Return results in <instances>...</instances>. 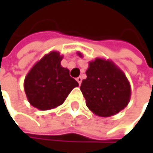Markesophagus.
<instances>
[{"label":"esophagus","instance_id":"esophagus-1","mask_svg":"<svg viewBox=\"0 0 153 153\" xmlns=\"http://www.w3.org/2000/svg\"><path fill=\"white\" fill-rule=\"evenodd\" d=\"M76 80L78 81V83H79V84L80 85V84H81V81H82V78H81L80 76L78 77V78H76Z\"/></svg>","mask_w":153,"mask_h":153}]
</instances>
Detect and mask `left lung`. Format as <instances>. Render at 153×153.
<instances>
[{
    "label": "left lung",
    "mask_w": 153,
    "mask_h": 153,
    "mask_svg": "<svg viewBox=\"0 0 153 153\" xmlns=\"http://www.w3.org/2000/svg\"><path fill=\"white\" fill-rule=\"evenodd\" d=\"M80 90L86 105L102 117L116 114L128 105L130 85L125 74L111 62L97 58L89 63Z\"/></svg>",
    "instance_id": "8db88e82"
}]
</instances>
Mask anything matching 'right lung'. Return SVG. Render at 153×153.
I'll return each mask as SVG.
<instances>
[{"mask_svg":"<svg viewBox=\"0 0 153 153\" xmlns=\"http://www.w3.org/2000/svg\"><path fill=\"white\" fill-rule=\"evenodd\" d=\"M62 56L50 52L38 62L25 79L28 101L40 110H49L62 105L79 83L70 76L69 70L61 66Z\"/></svg>","mask_w":153,"mask_h":153,"instance_id":"right-lung-1","label":"right lung"}]
</instances>
